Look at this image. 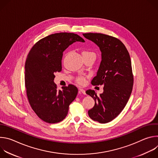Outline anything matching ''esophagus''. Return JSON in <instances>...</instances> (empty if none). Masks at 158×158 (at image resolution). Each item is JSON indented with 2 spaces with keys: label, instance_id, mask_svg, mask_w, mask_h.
<instances>
[{
  "label": "esophagus",
  "instance_id": "esophagus-1",
  "mask_svg": "<svg viewBox=\"0 0 158 158\" xmlns=\"http://www.w3.org/2000/svg\"><path fill=\"white\" fill-rule=\"evenodd\" d=\"M79 93L85 94V91L84 89H79Z\"/></svg>",
  "mask_w": 158,
  "mask_h": 158
}]
</instances>
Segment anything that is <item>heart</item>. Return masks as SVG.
Here are the masks:
<instances>
[{
    "label": "heart",
    "instance_id": "1",
    "mask_svg": "<svg viewBox=\"0 0 158 158\" xmlns=\"http://www.w3.org/2000/svg\"><path fill=\"white\" fill-rule=\"evenodd\" d=\"M83 54H92V55H94L95 56L94 52H93L91 51H84L82 52V55ZM77 81L80 84H83L84 82V78L82 77H79L77 79Z\"/></svg>",
    "mask_w": 158,
    "mask_h": 158
}]
</instances>
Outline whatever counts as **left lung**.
Here are the masks:
<instances>
[{
	"label": "left lung",
	"instance_id": "1",
	"mask_svg": "<svg viewBox=\"0 0 158 158\" xmlns=\"http://www.w3.org/2000/svg\"><path fill=\"white\" fill-rule=\"evenodd\" d=\"M83 35L95 43L101 52V62L91 84L104 85V92L99 97L94 90L86 91L95 101L88 114L93 121L107 123L121 113L131 96L133 76L130 56L123 43L117 38L100 33Z\"/></svg>",
	"mask_w": 158,
	"mask_h": 158
}]
</instances>
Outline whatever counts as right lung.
<instances>
[{
    "label": "right lung",
    "mask_w": 158,
    "mask_h": 158,
    "mask_svg": "<svg viewBox=\"0 0 158 158\" xmlns=\"http://www.w3.org/2000/svg\"><path fill=\"white\" fill-rule=\"evenodd\" d=\"M76 42H84L76 34L61 32L39 40L31 49L25 64V85L29 104L37 116L48 123L62 121L78 89L72 84L57 89L54 74L62 71L63 52Z\"/></svg>",
    "instance_id": "add662e5"
}]
</instances>
